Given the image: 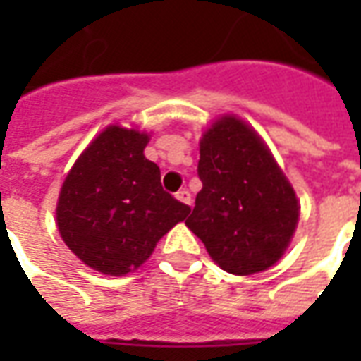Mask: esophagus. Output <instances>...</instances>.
<instances>
[{"instance_id": "34e87169", "label": "esophagus", "mask_w": 361, "mask_h": 361, "mask_svg": "<svg viewBox=\"0 0 361 361\" xmlns=\"http://www.w3.org/2000/svg\"><path fill=\"white\" fill-rule=\"evenodd\" d=\"M176 197H178V201H181L183 204H191V193H189L188 189H181V191H178Z\"/></svg>"}]
</instances>
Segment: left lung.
Masks as SVG:
<instances>
[{
  "label": "left lung",
  "instance_id": "1",
  "mask_svg": "<svg viewBox=\"0 0 361 361\" xmlns=\"http://www.w3.org/2000/svg\"><path fill=\"white\" fill-rule=\"evenodd\" d=\"M199 150L203 189L185 224L220 269L242 276L265 271L282 257L298 226L290 181L263 139L235 116L216 119Z\"/></svg>",
  "mask_w": 361,
  "mask_h": 361
}]
</instances>
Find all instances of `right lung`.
<instances>
[{
	"instance_id": "1",
	"label": "right lung",
	"mask_w": 361,
	"mask_h": 361,
	"mask_svg": "<svg viewBox=\"0 0 361 361\" xmlns=\"http://www.w3.org/2000/svg\"><path fill=\"white\" fill-rule=\"evenodd\" d=\"M149 135L110 126L90 142L61 185L58 230L82 263L121 276L141 267L158 240L191 209L166 193L145 158Z\"/></svg>"
}]
</instances>
